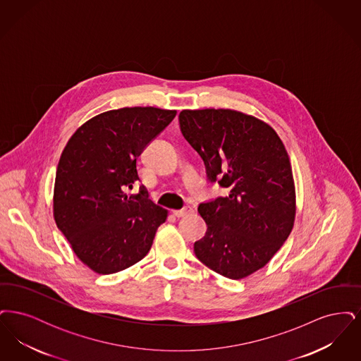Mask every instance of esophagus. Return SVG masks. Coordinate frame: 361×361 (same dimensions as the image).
I'll use <instances>...</instances> for the list:
<instances>
[{
  "label": "esophagus",
  "instance_id": "esophagus-1",
  "mask_svg": "<svg viewBox=\"0 0 361 361\" xmlns=\"http://www.w3.org/2000/svg\"><path fill=\"white\" fill-rule=\"evenodd\" d=\"M192 211H193V209H192L190 207H184L183 209H174V211H173V215L177 216V218H183V216L190 214Z\"/></svg>",
  "mask_w": 361,
  "mask_h": 361
}]
</instances>
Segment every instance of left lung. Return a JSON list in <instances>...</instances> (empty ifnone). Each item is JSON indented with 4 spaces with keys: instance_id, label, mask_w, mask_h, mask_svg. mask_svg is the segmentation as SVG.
<instances>
[{
    "instance_id": "8db88e82",
    "label": "left lung",
    "mask_w": 361,
    "mask_h": 361,
    "mask_svg": "<svg viewBox=\"0 0 361 361\" xmlns=\"http://www.w3.org/2000/svg\"><path fill=\"white\" fill-rule=\"evenodd\" d=\"M180 128L226 196L202 203L206 235L193 250L206 267L238 280L265 267L291 233V162L275 130L233 109H184Z\"/></svg>"
}]
</instances>
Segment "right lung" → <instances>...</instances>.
Masks as SVG:
<instances>
[{"label": "right lung", "instance_id": "1", "mask_svg": "<svg viewBox=\"0 0 361 361\" xmlns=\"http://www.w3.org/2000/svg\"><path fill=\"white\" fill-rule=\"evenodd\" d=\"M176 111L121 108L84 123L59 158L54 219L73 252L96 274L123 271L145 257L168 211L149 199L137 159L174 119Z\"/></svg>", "mask_w": 361, "mask_h": 361}]
</instances>
